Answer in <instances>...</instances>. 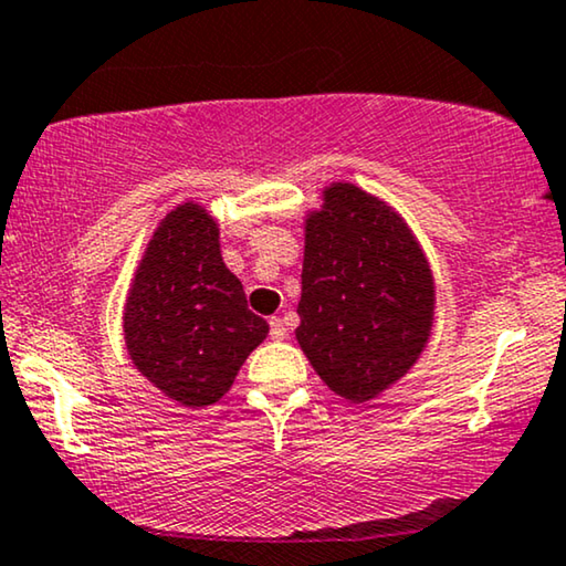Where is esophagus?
Instances as JSON below:
<instances>
[{"mask_svg":"<svg viewBox=\"0 0 566 566\" xmlns=\"http://www.w3.org/2000/svg\"><path fill=\"white\" fill-rule=\"evenodd\" d=\"M270 337H273L275 343H281V339H285L283 319H277V316H273V319H270Z\"/></svg>","mask_w":566,"mask_h":566,"instance_id":"obj_1","label":"esophagus"}]
</instances>
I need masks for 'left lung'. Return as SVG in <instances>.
Returning a JSON list of instances; mask_svg holds the SVG:
<instances>
[{"mask_svg": "<svg viewBox=\"0 0 566 566\" xmlns=\"http://www.w3.org/2000/svg\"><path fill=\"white\" fill-rule=\"evenodd\" d=\"M432 275L412 231L350 182L324 190L306 219L296 339L322 381L368 401L399 381L428 345Z\"/></svg>", "mask_w": 566, "mask_h": 566, "instance_id": "8db88e82", "label": "left lung"}]
</instances>
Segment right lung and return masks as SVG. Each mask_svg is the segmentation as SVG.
<instances>
[{
  "label": "right lung",
  "instance_id": "obj_1",
  "mask_svg": "<svg viewBox=\"0 0 566 566\" xmlns=\"http://www.w3.org/2000/svg\"><path fill=\"white\" fill-rule=\"evenodd\" d=\"M123 332L134 366L192 409L219 401L268 337V322L247 308L242 283L223 265L219 227L206 208L177 206L154 231Z\"/></svg>",
  "mask_w": 566,
  "mask_h": 566
}]
</instances>
